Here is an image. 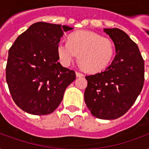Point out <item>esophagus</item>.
Masks as SVG:
<instances>
[{
	"label": "esophagus",
	"mask_w": 149,
	"mask_h": 149,
	"mask_svg": "<svg viewBox=\"0 0 149 149\" xmlns=\"http://www.w3.org/2000/svg\"><path fill=\"white\" fill-rule=\"evenodd\" d=\"M76 75H77V77H82L84 76V73H82L80 72H76Z\"/></svg>",
	"instance_id": "1"
}]
</instances>
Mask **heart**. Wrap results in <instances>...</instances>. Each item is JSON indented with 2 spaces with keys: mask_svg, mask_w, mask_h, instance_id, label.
<instances>
[{
  "mask_svg": "<svg viewBox=\"0 0 149 149\" xmlns=\"http://www.w3.org/2000/svg\"><path fill=\"white\" fill-rule=\"evenodd\" d=\"M58 58L63 64L70 65L78 55L83 69L97 72L109 65L114 55V45L108 38L86 30L73 32L68 42L61 41L57 46Z\"/></svg>",
  "mask_w": 149,
  "mask_h": 149,
  "instance_id": "heart-1",
  "label": "heart"
}]
</instances>
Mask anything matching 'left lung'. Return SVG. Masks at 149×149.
<instances>
[{"instance_id":"obj_1","label":"left lung","mask_w":149,"mask_h":149,"mask_svg":"<svg viewBox=\"0 0 149 149\" xmlns=\"http://www.w3.org/2000/svg\"><path fill=\"white\" fill-rule=\"evenodd\" d=\"M113 42L116 56L105 70L86 76L84 100L93 116L104 120L120 118L140 94L145 80V63L138 45L125 31L104 29Z\"/></svg>"}]
</instances>
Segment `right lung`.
Returning a JSON list of instances; mask_svg holds the SVG:
<instances>
[{
  "label": "right lung",
  "instance_id": "right-lung-1",
  "mask_svg": "<svg viewBox=\"0 0 149 149\" xmlns=\"http://www.w3.org/2000/svg\"><path fill=\"white\" fill-rule=\"evenodd\" d=\"M66 25L46 22L31 24L8 52L6 81L18 107L34 115L52 113L65 89L76 79L73 70L58 63L57 46Z\"/></svg>",
  "mask_w": 149,
  "mask_h": 149
}]
</instances>
